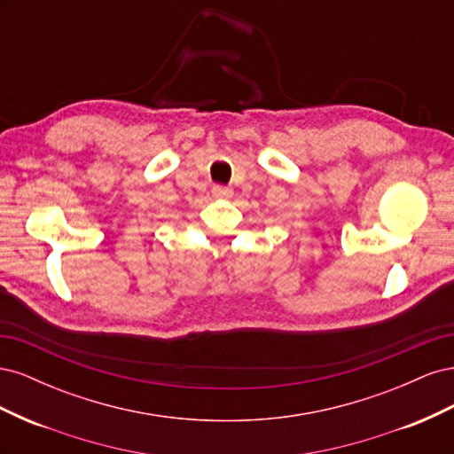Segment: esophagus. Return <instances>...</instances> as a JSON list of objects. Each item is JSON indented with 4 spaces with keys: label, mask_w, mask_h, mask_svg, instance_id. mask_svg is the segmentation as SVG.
Listing matches in <instances>:
<instances>
[{
    "label": "esophagus",
    "mask_w": 454,
    "mask_h": 454,
    "mask_svg": "<svg viewBox=\"0 0 454 454\" xmlns=\"http://www.w3.org/2000/svg\"><path fill=\"white\" fill-rule=\"evenodd\" d=\"M212 195L215 199H227L232 195V189L231 187H225V185H214L212 187Z\"/></svg>",
    "instance_id": "obj_1"
}]
</instances>
